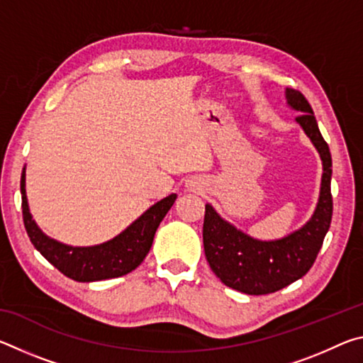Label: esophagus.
Wrapping results in <instances>:
<instances>
[{"instance_id": "obj_1", "label": "esophagus", "mask_w": 363, "mask_h": 363, "mask_svg": "<svg viewBox=\"0 0 363 363\" xmlns=\"http://www.w3.org/2000/svg\"><path fill=\"white\" fill-rule=\"evenodd\" d=\"M187 187L190 190H200L201 189V179L200 177H190V179H187Z\"/></svg>"}]
</instances>
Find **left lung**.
<instances>
[{"mask_svg":"<svg viewBox=\"0 0 363 363\" xmlns=\"http://www.w3.org/2000/svg\"><path fill=\"white\" fill-rule=\"evenodd\" d=\"M288 107L301 113L296 123L322 160V182L314 214L307 223L277 240H259L237 229L214 208L205 205L203 247L206 261L224 285L245 294H269L299 280L312 267L333 214L331 155L318 130L311 104L296 89L286 88Z\"/></svg>","mask_w":363,"mask_h":363,"instance_id":"left-lung-1","label":"left lung"}]
</instances>
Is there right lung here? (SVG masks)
I'll list each match as a JSON object with an SVG mask.
<instances>
[{
  "label": "right lung",
  "instance_id": "obj_1",
  "mask_svg": "<svg viewBox=\"0 0 363 363\" xmlns=\"http://www.w3.org/2000/svg\"><path fill=\"white\" fill-rule=\"evenodd\" d=\"M23 224L30 242L65 277L77 281H97L121 277L136 269L150 251L160 223L173 206L176 194L164 196L110 240L91 247H72L48 237L30 213L26 190V167L21 179Z\"/></svg>",
  "mask_w": 363,
  "mask_h": 363
}]
</instances>
